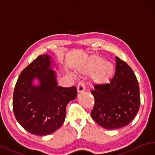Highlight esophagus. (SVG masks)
<instances>
[{
    "instance_id": "obj_1",
    "label": "esophagus",
    "mask_w": 155,
    "mask_h": 155,
    "mask_svg": "<svg viewBox=\"0 0 155 155\" xmlns=\"http://www.w3.org/2000/svg\"><path fill=\"white\" fill-rule=\"evenodd\" d=\"M77 90H78V92H82L85 90V83L83 81H81L78 84Z\"/></svg>"
}]
</instances>
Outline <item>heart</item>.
<instances>
[{
	"mask_svg": "<svg viewBox=\"0 0 155 155\" xmlns=\"http://www.w3.org/2000/svg\"><path fill=\"white\" fill-rule=\"evenodd\" d=\"M114 68L112 63L103 60L92 58L84 68L81 69L82 73H92V79L97 84L103 85L107 83L114 72Z\"/></svg>",
	"mask_w": 155,
	"mask_h": 155,
	"instance_id": "obj_1",
	"label": "heart"
}]
</instances>
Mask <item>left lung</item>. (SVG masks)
I'll list each match as a JSON object with an SVG mask.
<instances>
[{"instance_id":"obj_1","label":"left lung","mask_w":155,"mask_h":155,"mask_svg":"<svg viewBox=\"0 0 155 155\" xmlns=\"http://www.w3.org/2000/svg\"><path fill=\"white\" fill-rule=\"evenodd\" d=\"M116 71L109 83L94 84L93 119L106 129L127 126L140 106L139 84L136 75L125 61L116 56Z\"/></svg>"}]
</instances>
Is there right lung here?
Listing matches in <instances>:
<instances>
[{"label": "right lung", "mask_w": 155, "mask_h": 155, "mask_svg": "<svg viewBox=\"0 0 155 155\" xmlns=\"http://www.w3.org/2000/svg\"><path fill=\"white\" fill-rule=\"evenodd\" d=\"M50 57L39 55L22 71L13 95V111L19 124L30 133L45 136L62 125L66 116V106L76 98L75 86H58L56 74L51 69ZM37 78L41 82L34 87Z\"/></svg>", "instance_id": "add662e5"}]
</instances>
